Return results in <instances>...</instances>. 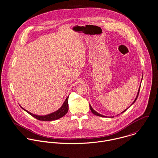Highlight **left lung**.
Segmentation results:
<instances>
[{
  "label": "left lung",
  "instance_id": "8db88e82",
  "mask_svg": "<svg viewBox=\"0 0 158 158\" xmlns=\"http://www.w3.org/2000/svg\"><path fill=\"white\" fill-rule=\"evenodd\" d=\"M143 77H142V80H143ZM142 80H141V81H142ZM140 87H141V85H140V86H139V90H138V94H137V96H136V98H135V100H134V101L133 102V103L130 105V106H131L135 101H136V99L138 98V95H139V90H140ZM89 107H90V110H91V112L94 114V115H97V116H101V117H107V116H104V115H101V114H98V112H97L95 110H94V109H93V108L92 107V106H90V104H89ZM128 109V108H127ZM127 109H126V110H124L123 112H122L121 114H122V113H123V112H124L125 111H126L127 110ZM114 116H112V118H113Z\"/></svg>",
  "mask_w": 158,
  "mask_h": 158
}]
</instances>
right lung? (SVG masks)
I'll list each match as a JSON object with an SVG mask.
<instances>
[{"label": "right lung", "instance_id": "right-lung-1", "mask_svg": "<svg viewBox=\"0 0 158 158\" xmlns=\"http://www.w3.org/2000/svg\"><path fill=\"white\" fill-rule=\"evenodd\" d=\"M68 98H69V96L66 98V100L64 101V103L63 104L62 106L58 110H57L56 112H53V113L49 114L48 115H43V116L35 115V114H33L29 112L28 111H27V110H25V109H23L21 106L20 107L25 111H26L27 113H28L29 115H31L32 116H33L34 118H36V119H37L39 120L44 121H54V120H56V119H58L64 116V115L67 114V112L68 111V109H69Z\"/></svg>", "mask_w": 158, "mask_h": 158}]
</instances>
